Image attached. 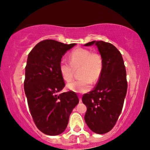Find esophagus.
I'll use <instances>...</instances> for the list:
<instances>
[{"label":"esophagus","instance_id":"34e87169","mask_svg":"<svg viewBox=\"0 0 150 150\" xmlns=\"http://www.w3.org/2000/svg\"><path fill=\"white\" fill-rule=\"evenodd\" d=\"M79 102H82V98H81V96H79Z\"/></svg>","mask_w":150,"mask_h":150}]
</instances>
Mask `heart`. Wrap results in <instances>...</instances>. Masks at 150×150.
Segmentation results:
<instances>
[{
  "label": "heart",
  "instance_id": "b5f03b06",
  "mask_svg": "<svg viewBox=\"0 0 150 150\" xmlns=\"http://www.w3.org/2000/svg\"><path fill=\"white\" fill-rule=\"evenodd\" d=\"M103 59L99 53L91 52L86 48H79L69 54V61L61 59L59 71L63 79L66 82L73 79L74 69L81 67L80 79L67 84L68 89L76 93H85L91 89V82L96 83L101 76L103 70Z\"/></svg>",
  "mask_w": 150,
  "mask_h": 150
}]
</instances>
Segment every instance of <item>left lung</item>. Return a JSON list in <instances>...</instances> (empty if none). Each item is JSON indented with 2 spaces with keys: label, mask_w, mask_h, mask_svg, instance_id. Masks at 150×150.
<instances>
[{
  "label": "left lung",
  "mask_w": 150,
  "mask_h": 150,
  "mask_svg": "<svg viewBox=\"0 0 150 150\" xmlns=\"http://www.w3.org/2000/svg\"><path fill=\"white\" fill-rule=\"evenodd\" d=\"M95 44L103 59L101 76L92 91L85 93L82 101L87 110L85 120L88 127L97 134H105L112 129L124 106L128 83L122 54L110 43L99 41Z\"/></svg>",
  "instance_id": "left-lung-1"
}]
</instances>
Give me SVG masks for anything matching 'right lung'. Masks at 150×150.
<instances>
[{
    "mask_svg": "<svg viewBox=\"0 0 150 150\" xmlns=\"http://www.w3.org/2000/svg\"><path fill=\"white\" fill-rule=\"evenodd\" d=\"M75 45L46 40L28 54L24 91L35 124L47 135L55 136L65 130L69 115L79 102L75 92L60 93L65 85L59 63L66 51Z\"/></svg>",
    "mask_w": 150,
    "mask_h": 150,
    "instance_id": "add662e5",
    "label": "right lung"
}]
</instances>
